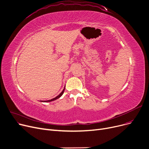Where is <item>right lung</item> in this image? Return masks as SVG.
I'll return each mask as SVG.
<instances>
[{"label":"right lung","instance_id":"obj_1","mask_svg":"<svg viewBox=\"0 0 149 149\" xmlns=\"http://www.w3.org/2000/svg\"><path fill=\"white\" fill-rule=\"evenodd\" d=\"M65 88H64V89H63V91H62V92L60 93V94L58 95V96H57L56 97H55V98H52V99H51V100H47V101H42V102H45V103H46V102H51V101H54V100H57V99H58V98H59L62 95H63V93H64V91H65Z\"/></svg>","mask_w":149,"mask_h":149}]
</instances>
